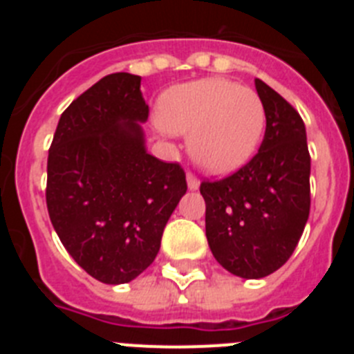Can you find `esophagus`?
I'll return each mask as SVG.
<instances>
[{
	"label": "esophagus",
	"instance_id": "obj_1",
	"mask_svg": "<svg viewBox=\"0 0 354 354\" xmlns=\"http://www.w3.org/2000/svg\"><path fill=\"white\" fill-rule=\"evenodd\" d=\"M186 179H187V187H189V189H198L200 180L196 179L195 174H192V171H187Z\"/></svg>",
	"mask_w": 354,
	"mask_h": 354
}]
</instances>
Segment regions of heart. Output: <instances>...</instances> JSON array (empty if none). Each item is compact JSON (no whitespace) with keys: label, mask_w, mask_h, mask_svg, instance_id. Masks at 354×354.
<instances>
[{"label":"heart","mask_w":354,"mask_h":354,"mask_svg":"<svg viewBox=\"0 0 354 354\" xmlns=\"http://www.w3.org/2000/svg\"><path fill=\"white\" fill-rule=\"evenodd\" d=\"M158 122L168 133L189 134L187 149L200 168L228 174L257 152L266 129V108L255 90L209 77L162 93Z\"/></svg>","instance_id":"heart-1"}]
</instances>
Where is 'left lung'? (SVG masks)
<instances>
[{
  "instance_id": "obj_1",
  "label": "left lung",
  "mask_w": 354,
  "mask_h": 354,
  "mask_svg": "<svg viewBox=\"0 0 354 354\" xmlns=\"http://www.w3.org/2000/svg\"><path fill=\"white\" fill-rule=\"evenodd\" d=\"M266 108L259 152L225 179L204 180L205 236L212 255L241 278H264L282 268L310 212V154L301 117L261 80Z\"/></svg>"
}]
</instances>
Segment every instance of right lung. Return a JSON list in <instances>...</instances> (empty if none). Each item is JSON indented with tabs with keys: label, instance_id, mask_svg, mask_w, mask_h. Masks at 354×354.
<instances>
[{
	"label": "right lung",
	"instance_id": "1",
	"mask_svg": "<svg viewBox=\"0 0 354 354\" xmlns=\"http://www.w3.org/2000/svg\"><path fill=\"white\" fill-rule=\"evenodd\" d=\"M142 77L115 72L62 113L48 156L46 202L71 257L102 283H127L154 262L186 193L179 162L150 156Z\"/></svg>",
	"mask_w": 354,
	"mask_h": 354
}]
</instances>
